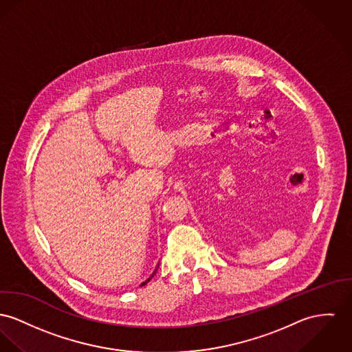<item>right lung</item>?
<instances>
[{
  "instance_id": "right-lung-1",
  "label": "right lung",
  "mask_w": 352,
  "mask_h": 352,
  "mask_svg": "<svg viewBox=\"0 0 352 352\" xmlns=\"http://www.w3.org/2000/svg\"><path fill=\"white\" fill-rule=\"evenodd\" d=\"M158 268H160V263H158V264H157V267H155V270H154V272H153V273H151V276H150V277H148V278H147V280H146V281H143V283H142V284H140V287H143V285H146V284H147V283H148V281H150V280H151V278H153V277H154V274H155V273H157V272H158Z\"/></svg>"
}]
</instances>
